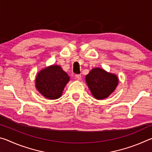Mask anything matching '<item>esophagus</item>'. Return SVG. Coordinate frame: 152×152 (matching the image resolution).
Segmentation results:
<instances>
[{"mask_svg": "<svg viewBox=\"0 0 152 152\" xmlns=\"http://www.w3.org/2000/svg\"><path fill=\"white\" fill-rule=\"evenodd\" d=\"M75 78H76V79L78 80H80L82 77H81L80 74H76V75H75Z\"/></svg>", "mask_w": 152, "mask_h": 152, "instance_id": "34e87169", "label": "esophagus"}]
</instances>
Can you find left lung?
I'll return each mask as SVG.
<instances>
[{"instance_id": "1", "label": "left lung", "mask_w": 152, "mask_h": 152, "mask_svg": "<svg viewBox=\"0 0 152 152\" xmlns=\"http://www.w3.org/2000/svg\"><path fill=\"white\" fill-rule=\"evenodd\" d=\"M85 80L92 96L98 100L109 97L119 84V78L116 74L100 68H92L86 76Z\"/></svg>"}]
</instances>
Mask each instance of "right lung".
Segmentation results:
<instances>
[{
	"mask_svg": "<svg viewBox=\"0 0 152 152\" xmlns=\"http://www.w3.org/2000/svg\"><path fill=\"white\" fill-rule=\"evenodd\" d=\"M70 81V76L60 66L51 65L43 68L35 78V88L37 91L49 100L60 98L64 89Z\"/></svg>",
	"mask_w": 152,
	"mask_h": 152,
	"instance_id": "1",
	"label": "right lung"
}]
</instances>
